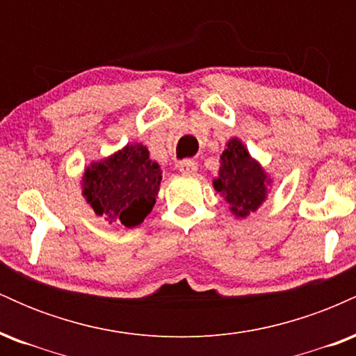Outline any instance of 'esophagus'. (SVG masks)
Instances as JSON below:
<instances>
[{"mask_svg":"<svg viewBox=\"0 0 356 356\" xmlns=\"http://www.w3.org/2000/svg\"><path fill=\"white\" fill-rule=\"evenodd\" d=\"M179 170H181V174H184V175H194L195 172H197V164H195L194 161L186 159V161L179 162Z\"/></svg>","mask_w":356,"mask_h":356,"instance_id":"esophagus-1","label":"esophagus"}]
</instances>
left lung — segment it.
I'll return each instance as SVG.
<instances>
[{
  "label": "left lung",
  "mask_w": 356,
  "mask_h": 356,
  "mask_svg": "<svg viewBox=\"0 0 356 356\" xmlns=\"http://www.w3.org/2000/svg\"><path fill=\"white\" fill-rule=\"evenodd\" d=\"M212 186L220 197L229 204L232 216L246 219L268 199L273 177L261 162L249 154L243 140L232 137L219 155V170Z\"/></svg>",
  "instance_id": "8db88e82"
}]
</instances>
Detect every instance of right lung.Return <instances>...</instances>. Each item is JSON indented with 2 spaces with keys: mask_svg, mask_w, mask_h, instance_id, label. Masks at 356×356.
Returning <instances> with one entry per match:
<instances>
[{
  "mask_svg": "<svg viewBox=\"0 0 356 356\" xmlns=\"http://www.w3.org/2000/svg\"><path fill=\"white\" fill-rule=\"evenodd\" d=\"M162 169L144 144H127L108 157L92 161L81 174L85 202L108 224L136 227L144 222L161 191Z\"/></svg>",
  "mask_w": 356,
  "mask_h": 356,
  "instance_id": "1",
  "label": "right lung"
}]
</instances>
